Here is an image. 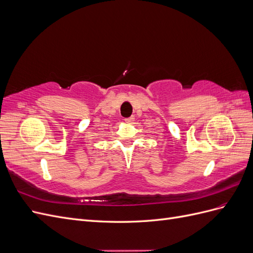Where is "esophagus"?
I'll list each match as a JSON object with an SVG mask.
<instances>
[{"mask_svg": "<svg viewBox=\"0 0 253 253\" xmlns=\"http://www.w3.org/2000/svg\"><path fill=\"white\" fill-rule=\"evenodd\" d=\"M134 119L135 118H133V117H129V118L125 119V121L126 122V124H128V125H133L134 124Z\"/></svg>", "mask_w": 253, "mask_h": 253, "instance_id": "obj_1", "label": "esophagus"}]
</instances>
